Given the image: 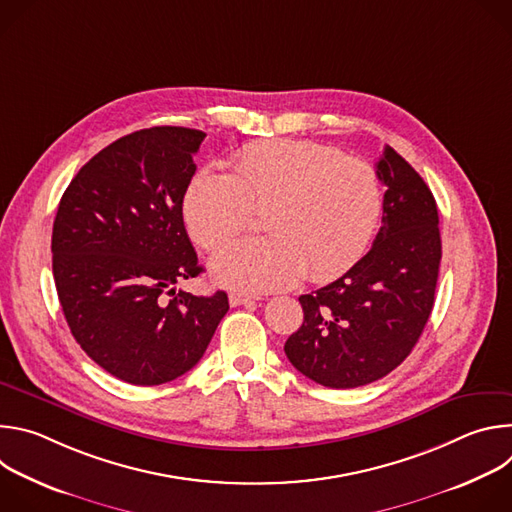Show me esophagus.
Returning a JSON list of instances; mask_svg holds the SVG:
<instances>
[{
	"label": "esophagus",
	"instance_id": "esophagus-1",
	"mask_svg": "<svg viewBox=\"0 0 512 512\" xmlns=\"http://www.w3.org/2000/svg\"><path fill=\"white\" fill-rule=\"evenodd\" d=\"M257 298H253V296H249V294H243V291H231L229 294V304L233 306V308H237V306H243V304H251V302H255Z\"/></svg>",
	"mask_w": 512,
	"mask_h": 512
}]
</instances>
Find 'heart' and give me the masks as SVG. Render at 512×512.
Instances as JSON below:
<instances>
[{
	"instance_id": "1",
	"label": "heart",
	"mask_w": 512,
	"mask_h": 512,
	"mask_svg": "<svg viewBox=\"0 0 512 512\" xmlns=\"http://www.w3.org/2000/svg\"><path fill=\"white\" fill-rule=\"evenodd\" d=\"M383 208L373 166L306 139L251 143L233 174L200 170L184 194L190 235L216 249L267 216L265 239H241L218 251L210 269L218 283L271 291L304 273L328 281L350 269L369 247Z\"/></svg>"
}]
</instances>
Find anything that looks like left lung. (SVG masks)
<instances>
[{
  "instance_id": "1",
  "label": "left lung",
  "mask_w": 512,
  "mask_h": 512,
  "mask_svg": "<svg viewBox=\"0 0 512 512\" xmlns=\"http://www.w3.org/2000/svg\"><path fill=\"white\" fill-rule=\"evenodd\" d=\"M383 227L340 279L300 296L304 322L283 346L289 362L330 389L383 379L409 356L431 308L442 261L440 216L423 178L385 145Z\"/></svg>"
}]
</instances>
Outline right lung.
Wrapping results in <instances>:
<instances>
[{"label":"right lung","instance_id":"add662e5","mask_svg":"<svg viewBox=\"0 0 512 512\" xmlns=\"http://www.w3.org/2000/svg\"><path fill=\"white\" fill-rule=\"evenodd\" d=\"M206 133L150 127L119 137L64 190L52 273L68 328L113 377L154 387L188 373L229 312L225 291L192 296L196 277L182 202Z\"/></svg>","mask_w":512,"mask_h":512}]
</instances>
